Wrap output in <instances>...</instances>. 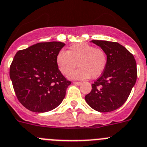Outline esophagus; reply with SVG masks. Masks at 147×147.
Wrapping results in <instances>:
<instances>
[{
	"label": "esophagus",
	"instance_id": "1",
	"mask_svg": "<svg viewBox=\"0 0 147 147\" xmlns=\"http://www.w3.org/2000/svg\"><path fill=\"white\" fill-rule=\"evenodd\" d=\"M73 83L75 84V85H77V86H80L81 85V82H73Z\"/></svg>",
	"mask_w": 147,
	"mask_h": 147
}]
</instances>
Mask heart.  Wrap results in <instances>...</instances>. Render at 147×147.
<instances>
[{
	"mask_svg": "<svg viewBox=\"0 0 147 147\" xmlns=\"http://www.w3.org/2000/svg\"><path fill=\"white\" fill-rule=\"evenodd\" d=\"M78 63L80 67L69 75L70 78H97L106 68L108 57L102 48L83 42L72 45L68 51H60L56 56V64L64 75L72 72Z\"/></svg>",
	"mask_w": 147,
	"mask_h": 147,
	"instance_id": "heart-1",
	"label": "heart"
}]
</instances>
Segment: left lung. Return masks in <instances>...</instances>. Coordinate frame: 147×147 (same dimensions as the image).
I'll list each match as a JSON object with an SVG mask.
<instances>
[{
  "instance_id": "8db88e82",
  "label": "left lung",
  "mask_w": 147,
  "mask_h": 147,
  "mask_svg": "<svg viewBox=\"0 0 147 147\" xmlns=\"http://www.w3.org/2000/svg\"><path fill=\"white\" fill-rule=\"evenodd\" d=\"M105 51L108 63L105 71L92 85L86 95L88 105L96 111L105 113L120 108L127 100L137 78L134 56L118 42L92 40Z\"/></svg>"
}]
</instances>
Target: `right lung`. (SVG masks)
I'll use <instances>...</instances> for the list:
<instances>
[{
    "instance_id": "1",
    "label": "right lung",
    "mask_w": 147,
    "mask_h": 147,
    "mask_svg": "<svg viewBox=\"0 0 147 147\" xmlns=\"http://www.w3.org/2000/svg\"><path fill=\"white\" fill-rule=\"evenodd\" d=\"M65 45L40 42L18 51L9 75L20 102L29 111L45 113L55 109L65 97L71 82L59 69L56 56Z\"/></svg>"
}]
</instances>
